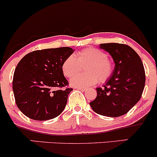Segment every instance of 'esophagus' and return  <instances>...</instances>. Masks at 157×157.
I'll use <instances>...</instances> for the list:
<instances>
[{"label":"esophagus","mask_w":157,"mask_h":157,"mask_svg":"<svg viewBox=\"0 0 157 157\" xmlns=\"http://www.w3.org/2000/svg\"><path fill=\"white\" fill-rule=\"evenodd\" d=\"M77 89H78V90L82 91V92H84V91L86 90V89H85V88H82V87H78V88H77Z\"/></svg>","instance_id":"1"}]
</instances>
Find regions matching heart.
Returning <instances> with one entry per match:
<instances>
[{
    "mask_svg": "<svg viewBox=\"0 0 157 157\" xmlns=\"http://www.w3.org/2000/svg\"><path fill=\"white\" fill-rule=\"evenodd\" d=\"M82 67L86 73L77 75ZM113 63L107 57L104 51L97 48H87L79 51L75 56H69L63 61L61 69L64 75L71 78L72 86L75 87H87L96 82H105L112 75Z\"/></svg>",
    "mask_w": 157,
    "mask_h": 157,
    "instance_id": "obj_1",
    "label": "heart"
}]
</instances>
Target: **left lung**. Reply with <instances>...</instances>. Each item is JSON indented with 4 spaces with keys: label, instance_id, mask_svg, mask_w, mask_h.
<instances>
[{
    "label": "left lung",
    "instance_id": "1",
    "mask_svg": "<svg viewBox=\"0 0 157 157\" xmlns=\"http://www.w3.org/2000/svg\"><path fill=\"white\" fill-rule=\"evenodd\" d=\"M100 48L111 55L115 69L103 88H96L97 96L90 105L99 115L120 117L141 98L145 84L143 64L136 51L127 44H101Z\"/></svg>",
    "mask_w": 157,
    "mask_h": 157
}]
</instances>
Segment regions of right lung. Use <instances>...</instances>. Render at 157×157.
Instances as JSON below:
<instances>
[{"label": "right lung", "instance_id": "1", "mask_svg": "<svg viewBox=\"0 0 157 157\" xmlns=\"http://www.w3.org/2000/svg\"><path fill=\"white\" fill-rule=\"evenodd\" d=\"M70 47L44 49L26 54L14 72L12 89L19 110L38 121L57 117L64 110L73 88L61 69L63 61L73 54ZM65 87V89H57Z\"/></svg>", "mask_w": 157, "mask_h": 157}]
</instances>
